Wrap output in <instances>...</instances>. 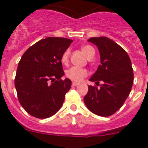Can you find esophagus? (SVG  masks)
Returning a JSON list of instances; mask_svg holds the SVG:
<instances>
[{"instance_id": "obj_1", "label": "esophagus", "mask_w": 148, "mask_h": 148, "mask_svg": "<svg viewBox=\"0 0 148 148\" xmlns=\"http://www.w3.org/2000/svg\"><path fill=\"white\" fill-rule=\"evenodd\" d=\"M72 85H73V86H78V85H79V83H77V82H73Z\"/></svg>"}]
</instances>
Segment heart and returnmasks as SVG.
I'll use <instances>...</instances> for the list:
<instances>
[{
    "label": "heart",
    "mask_w": 148,
    "mask_h": 148,
    "mask_svg": "<svg viewBox=\"0 0 148 148\" xmlns=\"http://www.w3.org/2000/svg\"><path fill=\"white\" fill-rule=\"evenodd\" d=\"M83 53L85 54L87 58H89L92 55H95V50L91 46H83L82 47ZM70 49H67L64 52V53L61 56V61L63 64H66L68 62V59H69V56H70ZM65 75H66V78H70V80L73 81V82H79L83 80V78L87 75V70L84 69V68L77 67V66H72V67L69 68L68 70H66L65 72Z\"/></svg>",
    "instance_id": "1"
}]
</instances>
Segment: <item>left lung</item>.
Instances as JSON below:
<instances>
[{"instance_id":"8db88e82","label":"left lung","mask_w":148,"mask_h":148,"mask_svg":"<svg viewBox=\"0 0 148 148\" xmlns=\"http://www.w3.org/2000/svg\"><path fill=\"white\" fill-rule=\"evenodd\" d=\"M88 41L97 46L101 61L90 81L102 84L100 88L88 86L84 101L94 114L107 117L120 109L131 91V61L126 51L109 38H90Z\"/></svg>"}]
</instances>
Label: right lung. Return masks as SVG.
I'll use <instances>...</instances> for the list:
<instances>
[{"label":"right lung","mask_w":148,"mask_h":148,"mask_svg":"<svg viewBox=\"0 0 148 148\" xmlns=\"http://www.w3.org/2000/svg\"><path fill=\"white\" fill-rule=\"evenodd\" d=\"M73 40L48 37L39 40L23 53L18 63L15 86L19 102L31 116L49 118L61 108L71 87L64 75L61 56Z\"/></svg>","instance_id":"right-lung-1"}]
</instances>
